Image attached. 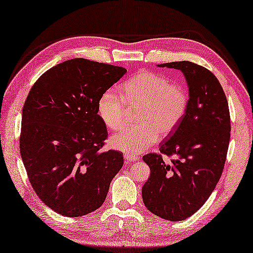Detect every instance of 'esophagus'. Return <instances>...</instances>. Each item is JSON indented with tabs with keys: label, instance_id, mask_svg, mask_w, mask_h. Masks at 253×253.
I'll return each mask as SVG.
<instances>
[{
	"label": "esophagus",
	"instance_id": "obj_1",
	"mask_svg": "<svg viewBox=\"0 0 253 253\" xmlns=\"http://www.w3.org/2000/svg\"><path fill=\"white\" fill-rule=\"evenodd\" d=\"M124 158H125V160H127L128 162H135V161H138L139 157H137V155H130V154H125L124 155Z\"/></svg>",
	"mask_w": 253,
	"mask_h": 253
}]
</instances>
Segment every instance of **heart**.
<instances>
[{"mask_svg": "<svg viewBox=\"0 0 253 253\" xmlns=\"http://www.w3.org/2000/svg\"><path fill=\"white\" fill-rule=\"evenodd\" d=\"M121 95L106 90L98 101L99 116L107 128L120 130L129 112L138 111V126L123 130L111 138V144L126 154L143 152L170 135L184 120L189 106V93L184 85L171 84L162 75L144 71L122 85Z\"/></svg>", "mask_w": 253, "mask_h": 253, "instance_id": "heart-1", "label": "heart"}]
</instances>
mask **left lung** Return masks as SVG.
<instances>
[{
    "label": "left lung",
    "mask_w": 253,
    "mask_h": 253,
    "mask_svg": "<svg viewBox=\"0 0 253 253\" xmlns=\"http://www.w3.org/2000/svg\"><path fill=\"white\" fill-rule=\"evenodd\" d=\"M158 66L184 74L189 106L178 127L160 143V153L142 158L151 170L141 189L142 200L155 215L178 222L203 206L221 178L230 116L222 85L209 69L188 61ZM163 155L173 159L165 163Z\"/></svg>",
    "instance_id": "left-lung-1"
}]
</instances>
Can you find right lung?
I'll list each match as a JSON object with an SVG mask.
<instances>
[{"label":"right lung","instance_id":"1","mask_svg":"<svg viewBox=\"0 0 253 253\" xmlns=\"http://www.w3.org/2000/svg\"><path fill=\"white\" fill-rule=\"evenodd\" d=\"M126 72L72 58L46 71L27 96L20 157L37 196L61 215L77 217L98 210L123 168L122 152L101 151L107 130L98 101Z\"/></svg>","mask_w":253,"mask_h":253}]
</instances>
